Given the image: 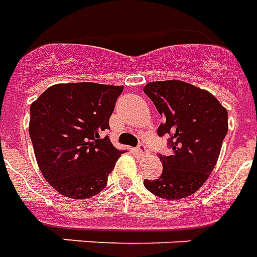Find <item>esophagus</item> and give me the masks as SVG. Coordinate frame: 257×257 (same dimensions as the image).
<instances>
[{
	"label": "esophagus",
	"mask_w": 257,
	"mask_h": 257,
	"mask_svg": "<svg viewBox=\"0 0 257 257\" xmlns=\"http://www.w3.org/2000/svg\"><path fill=\"white\" fill-rule=\"evenodd\" d=\"M137 153L140 154V156H144V154L148 153V148H146V145L145 144L138 145V148H137Z\"/></svg>",
	"instance_id": "esophagus-1"
}]
</instances>
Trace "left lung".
<instances>
[{
    "instance_id": "1",
    "label": "left lung",
    "mask_w": 257,
    "mask_h": 257,
    "mask_svg": "<svg viewBox=\"0 0 257 257\" xmlns=\"http://www.w3.org/2000/svg\"><path fill=\"white\" fill-rule=\"evenodd\" d=\"M144 92L164 117L157 134L168 137L172 150L160 154L163 173L156 180L145 179V187L163 199L190 196L217 164L227 134V111L210 92L183 81L150 82Z\"/></svg>"
}]
</instances>
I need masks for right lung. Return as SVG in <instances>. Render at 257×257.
<instances>
[{"mask_svg": "<svg viewBox=\"0 0 257 257\" xmlns=\"http://www.w3.org/2000/svg\"><path fill=\"white\" fill-rule=\"evenodd\" d=\"M123 86L76 82L50 86L31 105L30 137L44 179L59 194L85 199L107 186L121 152L109 130Z\"/></svg>", "mask_w": 257, "mask_h": 257, "instance_id": "add662e5", "label": "right lung"}]
</instances>
